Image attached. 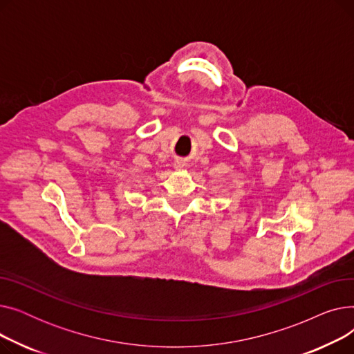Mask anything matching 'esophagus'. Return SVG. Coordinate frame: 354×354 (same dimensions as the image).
I'll list each match as a JSON object with an SVG mask.
<instances>
[{
    "label": "esophagus",
    "mask_w": 354,
    "mask_h": 354,
    "mask_svg": "<svg viewBox=\"0 0 354 354\" xmlns=\"http://www.w3.org/2000/svg\"><path fill=\"white\" fill-rule=\"evenodd\" d=\"M175 166H176V169H182V167H183V163H182V162H176V163H175Z\"/></svg>",
    "instance_id": "obj_1"
}]
</instances>
